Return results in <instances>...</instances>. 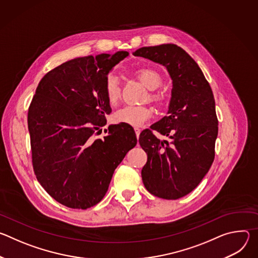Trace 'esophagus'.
<instances>
[{"mask_svg": "<svg viewBox=\"0 0 258 258\" xmlns=\"http://www.w3.org/2000/svg\"><path fill=\"white\" fill-rule=\"evenodd\" d=\"M135 132H136V136H137V138H139L140 133H141V130H140V128H138V127H135Z\"/></svg>", "mask_w": 258, "mask_h": 258, "instance_id": "34e87169", "label": "esophagus"}]
</instances>
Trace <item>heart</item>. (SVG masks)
<instances>
[{"mask_svg": "<svg viewBox=\"0 0 258 258\" xmlns=\"http://www.w3.org/2000/svg\"><path fill=\"white\" fill-rule=\"evenodd\" d=\"M135 77L149 90L157 89L161 83L162 78L160 73L153 68L142 67L135 71ZM105 93L110 104H114L120 96V86L117 78L113 75H109L105 83ZM149 99L157 104L162 103L163 98L159 93H151ZM153 115L152 110L147 106H123L113 113L112 119L115 123H125L132 126L139 127Z\"/></svg>", "mask_w": 258, "mask_h": 258, "instance_id": "heart-1", "label": "heart"}]
</instances>
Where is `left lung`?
<instances>
[{
	"instance_id": "1",
	"label": "left lung",
	"mask_w": 258,
	"mask_h": 258,
	"mask_svg": "<svg viewBox=\"0 0 258 258\" xmlns=\"http://www.w3.org/2000/svg\"><path fill=\"white\" fill-rule=\"evenodd\" d=\"M135 56L166 67L172 80L167 115L140 134L148 159L142 169L145 188L152 195L175 200L192 192L214 160L218 120L212 90L195 60L180 47H143ZM166 136L161 141L153 134Z\"/></svg>"
}]
</instances>
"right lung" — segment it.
<instances>
[{"instance_id":"right-lung-1","label":"right lung","mask_w":258,"mask_h":258,"mask_svg":"<svg viewBox=\"0 0 258 258\" xmlns=\"http://www.w3.org/2000/svg\"><path fill=\"white\" fill-rule=\"evenodd\" d=\"M128 52L69 60L41 80L28 108L34 174L46 192L69 208L87 209L105 196L115 168L137 145L134 128L109 125V71ZM107 133V131H105Z\"/></svg>"}]
</instances>
